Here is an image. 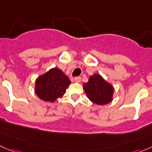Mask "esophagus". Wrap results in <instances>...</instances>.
<instances>
[{
    "mask_svg": "<svg viewBox=\"0 0 152 152\" xmlns=\"http://www.w3.org/2000/svg\"><path fill=\"white\" fill-rule=\"evenodd\" d=\"M81 77H79V76H78V77H76L74 79V81L76 82H77V83H79V82H81Z\"/></svg>",
    "mask_w": 152,
    "mask_h": 152,
    "instance_id": "esophagus-1",
    "label": "esophagus"
}]
</instances>
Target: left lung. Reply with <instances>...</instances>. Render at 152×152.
I'll use <instances>...</instances> for the list:
<instances>
[{
  "instance_id": "8db88e82",
  "label": "left lung",
  "mask_w": 152,
  "mask_h": 152,
  "mask_svg": "<svg viewBox=\"0 0 152 152\" xmlns=\"http://www.w3.org/2000/svg\"><path fill=\"white\" fill-rule=\"evenodd\" d=\"M87 98L98 105L107 104L113 101V86L104 79L101 75L90 76L87 83L83 85Z\"/></svg>"
}]
</instances>
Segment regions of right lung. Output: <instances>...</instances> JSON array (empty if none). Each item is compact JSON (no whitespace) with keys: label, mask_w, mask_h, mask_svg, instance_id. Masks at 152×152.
<instances>
[{"label":"right lung","mask_w":152,"mask_h":152,"mask_svg":"<svg viewBox=\"0 0 152 152\" xmlns=\"http://www.w3.org/2000/svg\"><path fill=\"white\" fill-rule=\"evenodd\" d=\"M70 83L69 78L60 69L54 67L37 79L35 93L45 102H53L63 96Z\"/></svg>","instance_id":"add662e5"}]
</instances>
